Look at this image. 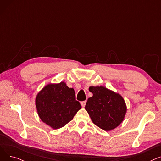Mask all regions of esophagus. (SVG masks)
<instances>
[{
    "mask_svg": "<svg viewBox=\"0 0 161 161\" xmlns=\"http://www.w3.org/2000/svg\"><path fill=\"white\" fill-rule=\"evenodd\" d=\"M86 104V101H82V102H81V105L83 108L85 107Z\"/></svg>",
    "mask_w": 161,
    "mask_h": 161,
    "instance_id": "34e87169",
    "label": "esophagus"
}]
</instances>
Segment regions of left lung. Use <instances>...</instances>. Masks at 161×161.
Instances as JSON below:
<instances>
[{
  "label": "left lung",
  "instance_id": "left-lung-1",
  "mask_svg": "<svg viewBox=\"0 0 161 161\" xmlns=\"http://www.w3.org/2000/svg\"><path fill=\"white\" fill-rule=\"evenodd\" d=\"M89 90L92 97L88 98L85 109L92 123L105 131L117 127L127 111L123 97L104 86H91Z\"/></svg>",
  "mask_w": 161,
  "mask_h": 161
}]
</instances>
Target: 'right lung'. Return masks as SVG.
Returning <instances> with one entry per match:
<instances>
[{"label": "right lung", "instance_id": "right-lung-1", "mask_svg": "<svg viewBox=\"0 0 161 161\" xmlns=\"http://www.w3.org/2000/svg\"><path fill=\"white\" fill-rule=\"evenodd\" d=\"M75 95L74 89L69 88L64 81L47 84L35 99L40 119L53 129L63 127L81 108Z\"/></svg>", "mask_w": 161, "mask_h": 161}]
</instances>
